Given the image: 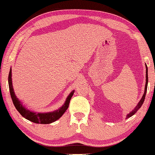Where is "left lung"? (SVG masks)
Segmentation results:
<instances>
[{
    "mask_svg": "<svg viewBox=\"0 0 155 155\" xmlns=\"http://www.w3.org/2000/svg\"><path fill=\"white\" fill-rule=\"evenodd\" d=\"M145 66H146V82H145V92L143 94V97L141 98V99L140 101H139L138 104L136 105L135 108H134L133 110L131 112H130V113L128 114L127 115V118H129L130 117L133 116L134 114H135L136 112H137L139 109L140 108V107L142 106V105L143 104V102H144L145 101V95H146V91H147V82H148V75H147V67L146 66V64H145Z\"/></svg>",
    "mask_w": 155,
    "mask_h": 155,
    "instance_id": "8db88e82",
    "label": "left lung"
}]
</instances>
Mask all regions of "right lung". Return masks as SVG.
<instances>
[{
	"label": "right lung",
	"instance_id": "obj_1",
	"mask_svg": "<svg viewBox=\"0 0 155 155\" xmlns=\"http://www.w3.org/2000/svg\"><path fill=\"white\" fill-rule=\"evenodd\" d=\"M8 84L11 98H12L13 104H14V105L15 107H16L17 111L21 114L22 117L26 118V120L31 121V122H32L37 123V124H50V123H52L54 122H55L56 120H59V119L64 115V113L66 112V110L68 109L69 104H70L71 98L73 95L74 91H75L74 90L73 91H71L70 94L68 96V97H67L64 104L63 105L59 110H57L50 112V113H35V112L29 110L23 106L21 102L17 98V96H15L12 83V69H10V73H9Z\"/></svg>",
	"mask_w": 155,
	"mask_h": 155
}]
</instances>
